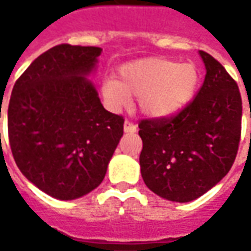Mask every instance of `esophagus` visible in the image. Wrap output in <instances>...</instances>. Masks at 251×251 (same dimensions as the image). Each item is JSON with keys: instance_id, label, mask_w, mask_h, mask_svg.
<instances>
[{"instance_id": "1", "label": "esophagus", "mask_w": 251, "mask_h": 251, "mask_svg": "<svg viewBox=\"0 0 251 251\" xmlns=\"http://www.w3.org/2000/svg\"><path fill=\"white\" fill-rule=\"evenodd\" d=\"M124 131L126 132H135L137 131V126L134 123H131V121L126 120L124 121Z\"/></svg>"}]
</instances>
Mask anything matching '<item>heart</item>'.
I'll list each match as a JSON object with an SVG mask.
<instances>
[{"instance_id": "b5f03b06", "label": "heart", "mask_w": 251, "mask_h": 251, "mask_svg": "<svg viewBox=\"0 0 251 251\" xmlns=\"http://www.w3.org/2000/svg\"><path fill=\"white\" fill-rule=\"evenodd\" d=\"M200 82L197 67L166 58H142L121 65L119 79L101 85V96L111 110H121L138 96L140 109L153 119L177 114L193 100Z\"/></svg>"}]
</instances>
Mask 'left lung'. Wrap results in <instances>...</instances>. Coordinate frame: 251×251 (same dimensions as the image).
Wrapping results in <instances>:
<instances>
[{"label": "left lung", "instance_id": "8db88e82", "mask_svg": "<svg viewBox=\"0 0 251 251\" xmlns=\"http://www.w3.org/2000/svg\"><path fill=\"white\" fill-rule=\"evenodd\" d=\"M200 55L207 74L197 96L177 114L138 126L142 178L151 191L176 202L201 197L226 176L242 132L237 83L212 55Z\"/></svg>", "mask_w": 251, "mask_h": 251}]
</instances>
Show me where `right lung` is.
<instances>
[{
  "instance_id": "right-lung-1",
  "label": "right lung",
  "mask_w": 251,
  "mask_h": 251,
  "mask_svg": "<svg viewBox=\"0 0 251 251\" xmlns=\"http://www.w3.org/2000/svg\"><path fill=\"white\" fill-rule=\"evenodd\" d=\"M100 53L93 46H55L26 68L9 99L15 162L57 200H75L98 187L123 137L124 119L103 107L86 78Z\"/></svg>"
}]
</instances>
